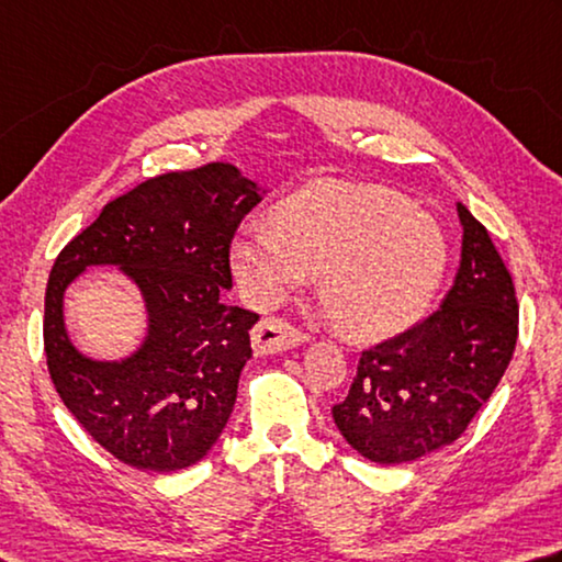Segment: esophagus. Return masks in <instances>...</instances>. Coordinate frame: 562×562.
<instances>
[{"label":"esophagus","instance_id":"34e87169","mask_svg":"<svg viewBox=\"0 0 562 562\" xmlns=\"http://www.w3.org/2000/svg\"><path fill=\"white\" fill-rule=\"evenodd\" d=\"M304 339H307V334H304L302 329H297V326H292L284 319H274V316H270V319H262L252 329V349L260 356L288 351V349H292V346L302 344Z\"/></svg>","mask_w":562,"mask_h":562}]
</instances>
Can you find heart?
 <instances>
[{
  "label": "heart",
  "mask_w": 562,
  "mask_h": 562,
  "mask_svg": "<svg viewBox=\"0 0 562 562\" xmlns=\"http://www.w3.org/2000/svg\"><path fill=\"white\" fill-rule=\"evenodd\" d=\"M274 222L250 221L233 240L240 288L252 302L274 304L319 272L324 302L351 334L403 329L445 272L440 226L381 189L316 183L284 199Z\"/></svg>",
  "instance_id": "1"
}]
</instances>
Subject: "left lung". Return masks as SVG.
Instances as JSON below:
<instances>
[{
	"instance_id": "left-lung-1",
	"label": "left lung",
	"mask_w": 562,
	"mask_h": 562,
	"mask_svg": "<svg viewBox=\"0 0 562 562\" xmlns=\"http://www.w3.org/2000/svg\"><path fill=\"white\" fill-rule=\"evenodd\" d=\"M457 213L462 262L440 310L361 351L349 395L331 407L344 440L371 462H413L454 442L514 356L512 272L482 223L462 203Z\"/></svg>"
}]
</instances>
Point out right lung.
I'll use <instances>...</instances> for the list:
<instances>
[{"label": "right lung", "mask_w": 562, "mask_h": 562, "mask_svg": "<svg viewBox=\"0 0 562 562\" xmlns=\"http://www.w3.org/2000/svg\"><path fill=\"white\" fill-rule=\"evenodd\" d=\"M258 203V183L228 161L167 171L105 203L58 252L44 304L50 381L120 462L177 472L226 427L260 316L231 307L223 292L233 288V236ZM88 263H117L148 302V341L120 364L86 360L65 334L63 292Z\"/></svg>", "instance_id": "1"}]
</instances>
